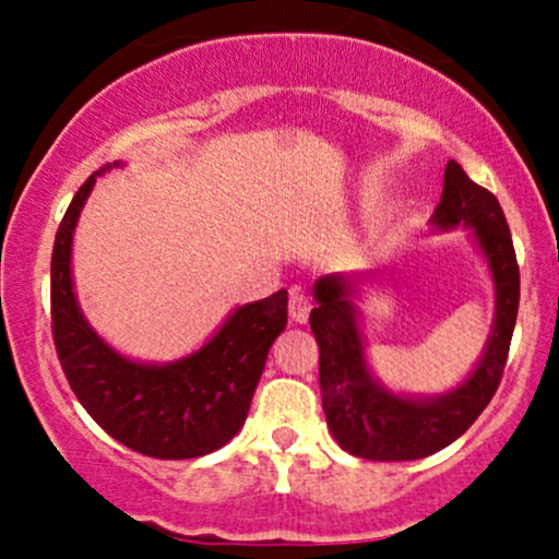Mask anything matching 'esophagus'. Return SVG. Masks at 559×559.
I'll return each instance as SVG.
<instances>
[{
  "instance_id": "obj_1",
  "label": "esophagus",
  "mask_w": 559,
  "mask_h": 559,
  "mask_svg": "<svg viewBox=\"0 0 559 559\" xmlns=\"http://www.w3.org/2000/svg\"><path fill=\"white\" fill-rule=\"evenodd\" d=\"M312 310V299L307 297L301 288H292V297H288V316H292L294 323H305L307 316Z\"/></svg>"
}]
</instances>
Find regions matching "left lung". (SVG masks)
Instances as JSON below:
<instances>
[{"label": "left lung", "instance_id": "8db88e82", "mask_svg": "<svg viewBox=\"0 0 559 559\" xmlns=\"http://www.w3.org/2000/svg\"><path fill=\"white\" fill-rule=\"evenodd\" d=\"M433 223L439 228L465 223L476 230L497 286V318L489 346L484 360L460 389L436 400L394 396L378 386L365 365L360 329L349 301L352 281L342 275L318 281V307L310 312V329L320 349L323 413L333 439L355 457L391 463L439 452L476 423L502 381L521 301V267L507 217L497 197L473 183L467 173L449 159Z\"/></svg>", "mask_w": 559, "mask_h": 559}]
</instances>
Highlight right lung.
<instances>
[{
  "label": "right lung",
  "instance_id": "right-lung-1",
  "mask_svg": "<svg viewBox=\"0 0 559 559\" xmlns=\"http://www.w3.org/2000/svg\"><path fill=\"white\" fill-rule=\"evenodd\" d=\"M105 170V168H102ZM102 170L66 210L52 249V338L86 413L115 441L157 460H191L228 444L243 426L267 352L286 329V292L243 305L202 349L173 365L120 357L88 329L70 281V243L83 202Z\"/></svg>",
  "mask_w": 559,
  "mask_h": 559
}]
</instances>
